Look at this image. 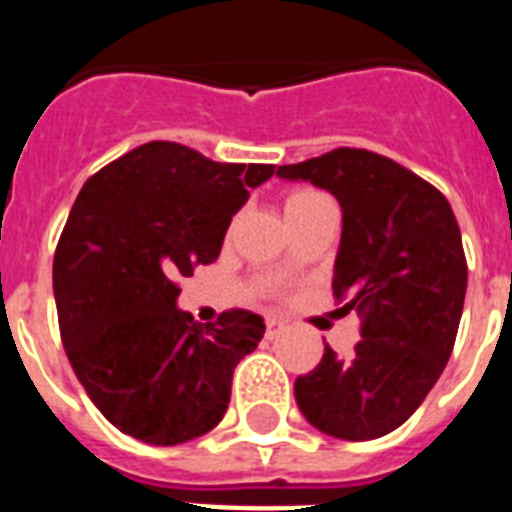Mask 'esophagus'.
I'll list each match as a JSON object with an SVG mask.
<instances>
[{
	"mask_svg": "<svg viewBox=\"0 0 512 512\" xmlns=\"http://www.w3.org/2000/svg\"><path fill=\"white\" fill-rule=\"evenodd\" d=\"M281 329H284V321L281 319H276V316H268V319H265V335L268 337H276Z\"/></svg>",
	"mask_w": 512,
	"mask_h": 512,
	"instance_id": "34e87169",
	"label": "esophagus"
}]
</instances>
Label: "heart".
Listing matches in <instances>:
<instances>
[{
  "mask_svg": "<svg viewBox=\"0 0 512 512\" xmlns=\"http://www.w3.org/2000/svg\"><path fill=\"white\" fill-rule=\"evenodd\" d=\"M319 201H327V196L313 188H295V191L287 193L284 199V215H295V212H303V209L319 204Z\"/></svg>",
  "mask_w": 512,
  "mask_h": 512,
  "instance_id": "1",
  "label": "heart"
}]
</instances>
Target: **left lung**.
I'll use <instances>...</instances> for the list:
<instances>
[{
    "label": "left lung",
    "instance_id": "left-lung-1",
    "mask_svg": "<svg viewBox=\"0 0 512 512\" xmlns=\"http://www.w3.org/2000/svg\"><path fill=\"white\" fill-rule=\"evenodd\" d=\"M276 175L340 201L332 289L361 316L353 356L327 345L319 366L297 377V406L327 436H385L412 417L452 356L468 289L460 225L438 188L364 148H335Z\"/></svg>",
    "mask_w": 512,
    "mask_h": 512
}]
</instances>
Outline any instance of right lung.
Returning <instances> with one entry per match:
<instances>
[{
	"instance_id": "right-lung-1",
	"label": "right lung",
	"mask_w": 512,
	"mask_h": 512,
	"mask_svg": "<svg viewBox=\"0 0 512 512\" xmlns=\"http://www.w3.org/2000/svg\"><path fill=\"white\" fill-rule=\"evenodd\" d=\"M273 170L154 140L82 185L52 263L60 337L92 404L127 436L175 446L223 420L233 369L265 324L241 308L196 324L175 281L215 263Z\"/></svg>"
}]
</instances>
